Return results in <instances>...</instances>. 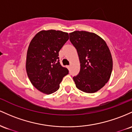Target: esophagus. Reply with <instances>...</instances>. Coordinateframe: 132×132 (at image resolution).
<instances>
[{
  "label": "esophagus",
  "mask_w": 132,
  "mask_h": 132,
  "mask_svg": "<svg viewBox=\"0 0 132 132\" xmlns=\"http://www.w3.org/2000/svg\"><path fill=\"white\" fill-rule=\"evenodd\" d=\"M67 68H68V69H70V65H68Z\"/></svg>",
  "instance_id": "1"
}]
</instances>
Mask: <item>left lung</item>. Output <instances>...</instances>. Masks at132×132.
<instances>
[{"mask_svg":"<svg viewBox=\"0 0 132 132\" xmlns=\"http://www.w3.org/2000/svg\"><path fill=\"white\" fill-rule=\"evenodd\" d=\"M70 40L77 51L80 70L73 79L77 88L85 93H95L110 79L113 61L104 40L92 32L74 31Z\"/></svg>","mask_w":132,"mask_h":132,"instance_id":"obj_1","label":"left lung"}]
</instances>
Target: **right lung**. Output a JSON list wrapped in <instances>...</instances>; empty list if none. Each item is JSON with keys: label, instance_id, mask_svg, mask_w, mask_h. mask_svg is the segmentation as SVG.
I'll return each instance as SVG.
<instances>
[{"label": "right lung", "instance_id": "obj_1", "mask_svg": "<svg viewBox=\"0 0 132 132\" xmlns=\"http://www.w3.org/2000/svg\"><path fill=\"white\" fill-rule=\"evenodd\" d=\"M69 34L60 30H42L34 36L27 53L28 77L41 92L50 94L60 87L63 77L69 73L59 62V52L69 40Z\"/></svg>", "mask_w": 132, "mask_h": 132}]
</instances>
